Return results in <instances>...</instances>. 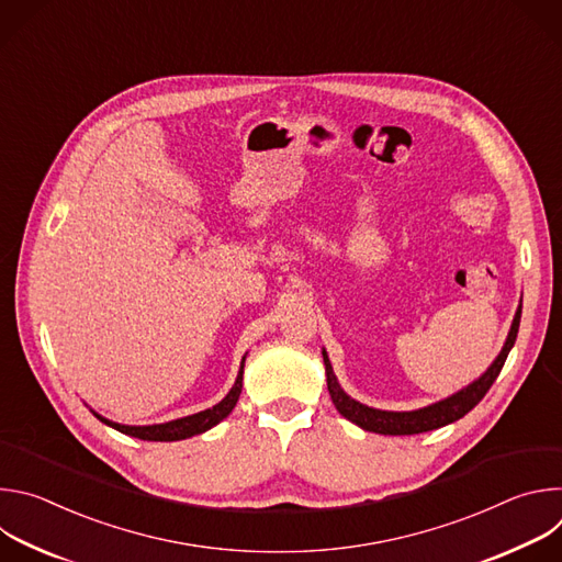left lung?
Here are the masks:
<instances>
[{
	"mask_svg": "<svg viewBox=\"0 0 562 562\" xmlns=\"http://www.w3.org/2000/svg\"><path fill=\"white\" fill-rule=\"evenodd\" d=\"M520 313H522V300L516 308L512 329L507 334V340L501 349V353L496 356V360L487 367V371L475 378L473 382H469L467 386H462L460 391L451 393L445 400H438L434 405H427L423 409H414V412H384V409H373L367 407L358 400H353L338 382L334 367L329 362L327 351L323 349V360H325V371H327V386L331 393V400L336 409L340 412V416H345L347 420H351L353 425H358L364 431H373V434H382V436H414V434H425L438 427H445L449 423L460 420L464 414H469L480 400L485 397V393L490 391V386L496 382L514 342L518 336V327H520Z\"/></svg>",
	"mask_w": 562,
	"mask_h": 562,
	"instance_id": "8db88e82",
	"label": "left lung"
}]
</instances>
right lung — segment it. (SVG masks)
I'll return each mask as SVG.
<instances>
[{
	"mask_svg": "<svg viewBox=\"0 0 562 562\" xmlns=\"http://www.w3.org/2000/svg\"><path fill=\"white\" fill-rule=\"evenodd\" d=\"M245 360H247V353H245L243 362H239V371H237V378H235L231 391L220 400V403L213 405L211 409L198 412V414H193V416H184V418L169 420V423H162V425H120V423H113V420L100 416V414L93 412V409H91V412H93L95 418H100L104 425L117 429L120 434H126V436H133V438H139V440H150V442H173V440H184V438L204 434V431H209L211 427H215L217 423H222V420L233 412L239 393H243Z\"/></svg>",
	"mask_w": 562,
	"mask_h": 562,
	"instance_id": "right-lung-1",
	"label": "right lung"
}]
</instances>
